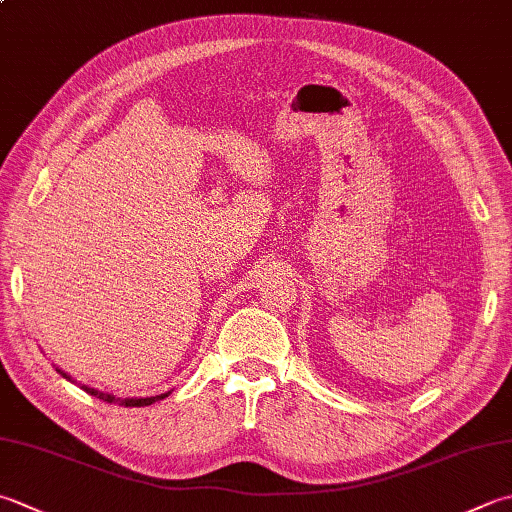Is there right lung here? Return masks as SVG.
I'll use <instances>...</instances> for the list:
<instances>
[{
    "label": "right lung",
    "instance_id": "obj_1",
    "mask_svg": "<svg viewBox=\"0 0 512 512\" xmlns=\"http://www.w3.org/2000/svg\"><path fill=\"white\" fill-rule=\"evenodd\" d=\"M57 373H59V375H62L64 379H68V382H73V377H70L68 373H64V370H59V368H57ZM79 388H84L88 395H93V397H97V399H104V402H108V404H119V406H126V408H137V406H150V404H155V402H159V399H166V397L170 395V390H168V393H162V395H155V397H126V399H122V397H115V395H110V393H104V390L90 388V386H86V384H79Z\"/></svg>",
    "mask_w": 512,
    "mask_h": 512
}]
</instances>
